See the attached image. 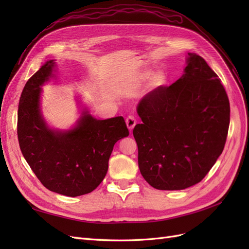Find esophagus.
I'll list each match as a JSON object with an SVG mask.
<instances>
[{
	"label": "esophagus",
	"instance_id": "esophagus-1",
	"mask_svg": "<svg viewBox=\"0 0 249 249\" xmlns=\"http://www.w3.org/2000/svg\"><path fill=\"white\" fill-rule=\"evenodd\" d=\"M125 124H126L127 129L132 131L134 129L135 124H136V119H135V117L133 115H129L125 119Z\"/></svg>",
	"mask_w": 249,
	"mask_h": 249
}]
</instances>
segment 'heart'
Here are the masks:
<instances>
[{
  "label": "heart",
  "mask_w": 249,
  "mask_h": 249,
  "mask_svg": "<svg viewBox=\"0 0 249 249\" xmlns=\"http://www.w3.org/2000/svg\"><path fill=\"white\" fill-rule=\"evenodd\" d=\"M152 74H153V72L150 71H142L139 74V79L142 80V81L148 80L150 77H152ZM166 81H167L166 73H165L164 71H159V72H157L155 76L153 77V79H152V85L155 88L161 87V86L165 85V83H166Z\"/></svg>",
  "instance_id": "heart-1"
}]
</instances>
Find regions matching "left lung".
<instances>
[{
  "label": "left lung",
  "instance_id": "1",
  "mask_svg": "<svg viewBox=\"0 0 249 249\" xmlns=\"http://www.w3.org/2000/svg\"><path fill=\"white\" fill-rule=\"evenodd\" d=\"M183 76L142 97L135 125L138 165L159 190H183L199 183L224 148L230 102L217 74L200 56L188 53Z\"/></svg>",
  "mask_w": 249,
  "mask_h": 249
}]
</instances>
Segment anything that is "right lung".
<instances>
[{"instance_id":"right-lung-1","label":"right lung","mask_w":249,"mask_h":249,"mask_svg":"<svg viewBox=\"0 0 249 249\" xmlns=\"http://www.w3.org/2000/svg\"><path fill=\"white\" fill-rule=\"evenodd\" d=\"M55 60H49L22 89L18 143L29 166L47 189L74 197L90 193L102 183L114 144L129 136V130L123 116L96 119L86 107H82L71 129L51 127L43 118L40 97L41 86L55 77Z\"/></svg>"}]
</instances>
